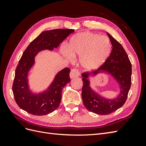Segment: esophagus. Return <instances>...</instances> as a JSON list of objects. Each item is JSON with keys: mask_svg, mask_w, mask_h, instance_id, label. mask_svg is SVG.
Wrapping results in <instances>:
<instances>
[{"mask_svg": "<svg viewBox=\"0 0 146 146\" xmlns=\"http://www.w3.org/2000/svg\"><path fill=\"white\" fill-rule=\"evenodd\" d=\"M80 76V73L78 70L76 69H72L71 70V72L70 74V76L71 78H74L78 77Z\"/></svg>", "mask_w": 146, "mask_h": 146, "instance_id": "obj_1", "label": "esophagus"}]
</instances>
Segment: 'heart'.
<instances>
[{
    "instance_id": "1",
    "label": "heart",
    "mask_w": 146,
    "mask_h": 146,
    "mask_svg": "<svg viewBox=\"0 0 146 146\" xmlns=\"http://www.w3.org/2000/svg\"><path fill=\"white\" fill-rule=\"evenodd\" d=\"M111 51V43L107 37L85 31L73 36L68 48L63 49V54L69 60L73 57L80 56V66L90 71L103 64Z\"/></svg>"
}]
</instances>
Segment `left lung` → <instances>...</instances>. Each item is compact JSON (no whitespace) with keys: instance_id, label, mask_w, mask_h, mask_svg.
Returning <instances> with one entry per match:
<instances>
[{"instance_id":"left-lung-1","label":"left lung","mask_w":146,"mask_h":146,"mask_svg":"<svg viewBox=\"0 0 146 146\" xmlns=\"http://www.w3.org/2000/svg\"><path fill=\"white\" fill-rule=\"evenodd\" d=\"M112 49L104 64L92 73H82V100L87 110L98 115H108L122 107L127 98L131 86L132 65L124 49L109 33H107ZM110 75L117 83L119 92L116 98H106L91 86L90 77L98 74Z\"/></svg>"}]
</instances>
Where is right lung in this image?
Segmentation results:
<instances>
[{
	"mask_svg": "<svg viewBox=\"0 0 146 146\" xmlns=\"http://www.w3.org/2000/svg\"><path fill=\"white\" fill-rule=\"evenodd\" d=\"M75 31L74 29H57L41 33L27 46L15 71L12 85L15 100L21 109L35 115H45L54 111L61 102L62 90L70 82V69L58 71L51 84L44 90L33 92L30 88V71L35 64V57L42 51H53Z\"/></svg>",
	"mask_w": 146,
	"mask_h": 146,
	"instance_id": "right-lung-1",
	"label": "right lung"
}]
</instances>
